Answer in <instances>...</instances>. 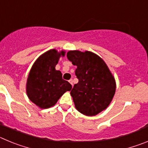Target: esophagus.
<instances>
[{
	"label": "esophagus",
	"mask_w": 148,
	"mask_h": 148,
	"mask_svg": "<svg viewBox=\"0 0 148 148\" xmlns=\"http://www.w3.org/2000/svg\"><path fill=\"white\" fill-rule=\"evenodd\" d=\"M69 82H70V84H72V86H73V79H70V80H69Z\"/></svg>",
	"instance_id": "34e87169"
}]
</instances>
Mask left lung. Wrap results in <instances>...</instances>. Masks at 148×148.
I'll return each instance as SVG.
<instances>
[{
  "label": "left lung",
  "mask_w": 148,
  "mask_h": 148,
  "mask_svg": "<svg viewBox=\"0 0 148 148\" xmlns=\"http://www.w3.org/2000/svg\"><path fill=\"white\" fill-rule=\"evenodd\" d=\"M68 60L77 66L78 82L72 89L77 110L92 116L108 108L116 92V82L108 66L97 55L85 51H69Z\"/></svg>",
  "instance_id": "1"
}]
</instances>
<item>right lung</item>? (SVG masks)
Here are the masks:
<instances>
[{
  "label": "right lung",
  "mask_w": 148,
  "mask_h": 148,
  "mask_svg": "<svg viewBox=\"0 0 148 148\" xmlns=\"http://www.w3.org/2000/svg\"><path fill=\"white\" fill-rule=\"evenodd\" d=\"M65 52L50 49L39 57L30 70L27 82L29 99L42 109L54 106L61 95L70 91L72 85L56 70L58 59Z\"/></svg>",
  "instance_id": "obj_1"
}]
</instances>
